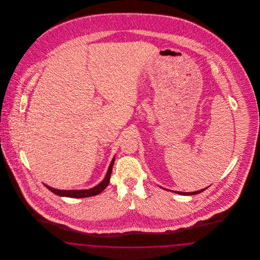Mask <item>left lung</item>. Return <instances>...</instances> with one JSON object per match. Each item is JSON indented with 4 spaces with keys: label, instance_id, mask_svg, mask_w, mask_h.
I'll return each instance as SVG.
<instances>
[{
    "label": "left lung",
    "instance_id": "1",
    "mask_svg": "<svg viewBox=\"0 0 260 260\" xmlns=\"http://www.w3.org/2000/svg\"><path fill=\"white\" fill-rule=\"evenodd\" d=\"M207 188H205V189H202V190H199V191H196V192H188V193H186V192H179V191H173L174 193H177V194H179V195H186V196H188V195H196V194H200L201 192H203V191H205Z\"/></svg>",
    "mask_w": 260,
    "mask_h": 260
}]
</instances>
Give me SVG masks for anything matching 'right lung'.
<instances>
[{"label": "right lung", "instance_id": "1", "mask_svg": "<svg viewBox=\"0 0 260 260\" xmlns=\"http://www.w3.org/2000/svg\"><path fill=\"white\" fill-rule=\"evenodd\" d=\"M114 161H115V157L113 158L111 164L109 166L108 172L106 173L104 179L98 184L94 186L93 188L90 189H87V190H58V189H54L52 187L46 185V187L51 191L52 193H54L55 195L58 196H62V197H70V198H86V197H91V196H95L99 193H101L107 185L110 182V177H111L112 168L114 165Z\"/></svg>", "mask_w": 260, "mask_h": 260}]
</instances>
